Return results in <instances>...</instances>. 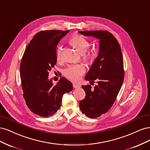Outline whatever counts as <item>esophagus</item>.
<instances>
[{
	"instance_id": "34e87169",
	"label": "esophagus",
	"mask_w": 150,
	"mask_h": 150,
	"mask_svg": "<svg viewBox=\"0 0 150 150\" xmlns=\"http://www.w3.org/2000/svg\"><path fill=\"white\" fill-rule=\"evenodd\" d=\"M73 88H81V86L79 84H73Z\"/></svg>"
}]
</instances>
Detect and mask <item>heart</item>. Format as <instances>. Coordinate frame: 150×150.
<instances>
[{
  "instance_id": "heart-1",
  "label": "heart",
  "mask_w": 150,
  "mask_h": 150,
  "mask_svg": "<svg viewBox=\"0 0 150 150\" xmlns=\"http://www.w3.org/2000/svg\"><path fill=\"white\" fill-rule=\"evenodd\" d=\"M69 43L75 47L81 53L85 52L88 49L90 42L89 40L80 35H74L70 38ZM62 47L59 46L56 50L57 60L59 61L62 56ZM96 55V51L95 49L91 50L87 53L84 54L85 59L92 62ZM85 72V67L82 64H72L68 66L64 71V74L66 78L73 82L78 81L81 75Z\"/></svg>"
}]
</instances>
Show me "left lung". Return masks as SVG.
I'll return each instance as SVG.
<instances>
[{
    "label": "left lung",
    "mask_w": 150,
    "mask_h": 150,
    "mask_svg": "<svg viewBox=\"0 0 150 150\" xmlns=\"http://www.w3.org/2000/svg\"><path fill=\"white\" fill-rule=\"evenodd\" d=\"M78 33L99 39V49L85 79L90 82L97 80L98 84L82 86L86 97L79 103L83 114L96 118L107 112L119 93L124 80L123 59L117 39L108 31L87 30Z\"/></svg>",
    "instance_id": "obj_1"
}]
</instances>
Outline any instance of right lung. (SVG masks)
I'll return each instance as SVG.
<instances>
[{
	"instance_id": "add662e5",
	"label": "right lung",
	"mask_w": 150,
	"mask_h": 150,
	"mask_svg": "<svg viewBox=\"0 0 150 150\" xmlns=\"http://www.w3.org/2000/svg\"><path fill=\"white\" fill-rule=\"evenodd\" d=\"M69 30H42L27 46L20 66L23 96L34 114L47 117L60 108L63 94L72 90V84L62 77L54 85L49 72L57 62L56 47Z\"/></svg>"
}]
</instances>
